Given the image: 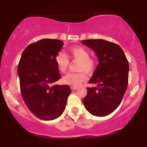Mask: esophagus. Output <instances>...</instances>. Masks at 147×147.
Instances as JSON below:
<instances>
[{
  "instance_id": "obj_1",
  "label": "esophagus",
  "mask_w": 147,
  "mask_h": 147,
  "mask_svg": "<svg viewBox=\"0 0 147 147\" xmlns=\"http://www.w3.org/2000/svg\"><path fill=\"white\" fill-rule=\"evenodd\" d=\"M76 89H77V87H72L71 88V90H75Z\"/></svg>"
}]
</instances>
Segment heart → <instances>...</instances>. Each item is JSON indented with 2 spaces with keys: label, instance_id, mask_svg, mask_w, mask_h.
Wrapping results in <instances>:
<instances>
[{
  "label": "heart",
  "instance_id": "obj_1",
  "mask_svg": "<svg viewBox=\"0 0 147 147\" xmlns=\"http://www.w3.org/2000/svg\"><path fill=\"white\" fill-rule=\"evenodd\" d=\"M69 57L72 59L79 61L77 65V70L80 72L72 73L69 72L62 77V83L73 87L79 86L82 82L86 80L84 72L90 75L96 68V61L90 57L88 50L81 46L72 47L68 50ZM55 62L59 70L61 72H65L68 68L69 59L68 57L63 53L59 52L55 57Z\"/></svg>",
  "mask_w": 147,
  "mask_h": 147
}]
</instances>
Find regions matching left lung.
Returning <instances> with one entry per match:
<instances>
[{"instance_id": "1", "label": "left lung", "mask_w": 147, "mask_h": 147, "mask_svg": "<svg viewBox=\"0 0 147 147\" xmlns=\"http://www.w3.org/2000/svg\"><path fill=\"white\" fill-rule=\"evenodd\" d=\"M82 42L95 52L99 61L88 82L97 86L88 88L84 105L90 114L104 117L113 112L122 102L128 86L129 62L115 43L103 39Z\"/></svg>"}]
</instances>
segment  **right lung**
Instances as JSON below:
<instances>
[{
  "mask_svg": "<svg viewBox=\"0 0 147 147\" xmlns=\"http://www.w3.org/2000/svg\"><path fill=\"white\" fill-rule=\"evenodd\" d=\"M63 41L41 39L26 47L18 65L22 97L36 117L52 120L61 115L71 92L67 85H53L61 79L55 57Z\"/></svg>",
  "mask_w": 147,
  "mask_h": 147,
  "instance_id": "right-lung-1",
  "label": "right lung"
}]
</instances>
